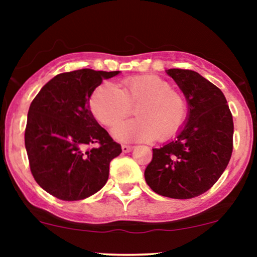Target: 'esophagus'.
<instances>
[{
    "label": "esophagus",
    "instance_id": "34e87169",
    "mask_svg": "<svg viewBox=\"0 0 257 257\" xmlns=\"http://www.w3.org/2000/svg\"><path fill=\"white\" fill-rule=\"evenodd\" d=\"M133 149H134V147H133V146H129V145H122V151L124 152V153L131 152Z\"/></svg>",
    "mask_w": 257,
    "mask_h": 257
}]
</instances>
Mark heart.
Here are the masks:
<instances>
[{
	"label": "heart",
	"instance_id": "b5f03b06",
	"mask_svg": "<svg viewBox=\"0 0 257 257\" xmlns=\"http://www.w3.org/2000/svg\"><path fill=\"white\" fill-rule=\"evenodd\" d=\"M136 107L137 120L113 128L114 138L124 143L164 141L179 132L186 118V102L169 82L156 75L124 78L120 88L102 83L95 88L89 100L93 116L101 124L112 126Z\"/></svg>",
	"mask_w": 257,
	"mask_h": 257
}]
</instances>
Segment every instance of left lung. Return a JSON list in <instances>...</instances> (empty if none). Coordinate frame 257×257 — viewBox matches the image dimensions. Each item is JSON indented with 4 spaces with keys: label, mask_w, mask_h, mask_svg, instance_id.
Here are the masks:
<instances>
[{
    "label": "left lung",
    "mask_w": 257,
    "mask_h": 257,
    "mask_svg": "<svg viewBox=\"0 0 257 257\" xmlns=\"http://www.w3.org/2000/svg\"><path fill=\"white\" fill-rule=\"evenodd\" d=\"M188 104L187 122L174 141L152 149L145 180L152 191L175 199L206 192L225 172L233 150V118L216 85L192 70H167Z\"/></svg>",
    "instance_id": "1"
}]
</instances>
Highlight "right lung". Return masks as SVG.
Listing matches in <instances>:
<instances>
[{
	"instance_id": "1",
	"label": "right lung",
	"mask_w": 257,
	"mask_h": 257,
	"mask_svg": "<svg viewBox=\"0 0 257 257\" xmlns=\"http://www.w3.org/2000/svg\"><path fill=\"white\" fill-rule=\"evenodd\" d=\"M119 71L91 69L59 73L32 100L25 129V149L32 176L61 200H79L104 187L119 144L99 125L89 99L102 79ZM95 143L93 149L87 146Z\"/></svg>"
}]
</instances>
